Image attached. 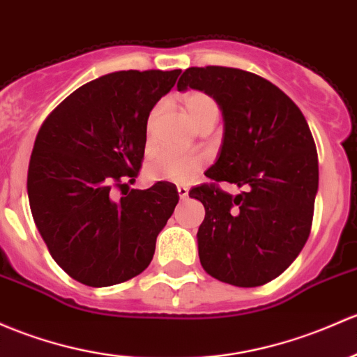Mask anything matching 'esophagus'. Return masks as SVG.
<instances>
[{"mask_svg": "<svg viewBox=\"0 0 357 357\" xmlns=\"http://www.w3.org/2000/svg\"><path fill=\"white\" fill-rule=\"evenodd\" d=\"M188 188H186V186H183V185H179L178 186V195H179V198H181V200H186V198H188Z\"/></svg>", "mask_w": 357, "mask_h": 357, "instance_id": "34e87169", "label": "esophagus"}]
</instances>
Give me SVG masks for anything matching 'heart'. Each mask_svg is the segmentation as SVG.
<instances>
[{
    "instance_id": "obj_1",
    "label": "heart",
    "mask_w": 357,
    "mask_h": 357,
    "mask_svg": "<svg viewBox=\"0 0 357 357\" xmlns=\"http://www.w3.org/2000/svg\"><path fill=\"white\" fill-rule=\"evenodd\" d=\"M183 107L195 128L210 118H219V107H217L215 100L208 93L198 92V90L188 92L183 97ZM155 112L157 111H152L147 121L149 131L153 118H155ZM200 167L202 159L198 155H178V153L167 152V150H159L150 155L145 171H147L149 178L155 179V181L186 183L198 174Z\"/></svg>"
}]
</instances>
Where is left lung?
<instances>
[{
  "label": "left lung",
  "mask_w": 357,
  "mask_h": 357,
  "mask_svg": "<svg viewBox=\"0 0 357 357\" xmlns=\"http://www.w3.org/2000/svg\"><path fill=\"white\" fill-rule=\"evenodd\" d=\"M186 89L208 93L222 111V145L205 174L241 188L190 191L205 207L200 264L220 282L264 286L296 260L310 236L318 191L310 126L282 90L250 71L193 66L178 82L179 92Z\"/></svg>",
  "instance_id": "8db88e82"
}]
</instances>
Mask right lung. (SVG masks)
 Instances as JSON below:
<instances>
[{
	"instance_id": "add662e5",
	"label": "right lung",
	"mask_w": 357,
	"mask_h": 357,
	"mask_svg": "<svg viewBox=\"0 0 357 357\" xmlns=\"http://www.w3.org/2000/svg\"><path fill=\"white\" fill-rule=\"evenodd\" d=\"M181 70H128L70 93L37 133L27 193L33 222L51 257L90 287L125 282L152 261L159 232L179 197L171 183L131 190L142 167L152 107Z\"/></svg>"
}]
</instances>
